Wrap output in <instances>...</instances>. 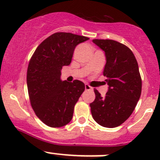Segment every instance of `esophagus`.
<instances>
[{
  "label": "esophagus",
  "mask_w": 160,
  "mask_h": 160,
  "mask_svg": "<svg viewBox=\"0 0 160 160\" xmlns=\"http://www.w3.org/2000/svg\"><path fill=\"white\" fill-rule=\"evenodd\" d=\"M85 89H86L87 90H90L93 89V88H92V87H90L89 84L86 83V84H85Z\"/></svg>",
  "instance_id": "1"
}]
</instances>
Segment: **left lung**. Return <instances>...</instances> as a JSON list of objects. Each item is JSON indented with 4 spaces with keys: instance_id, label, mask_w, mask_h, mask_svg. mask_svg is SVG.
I'll use <instances>...</instances> for the list:
<instances>
[{
    "instance_id": "8db88e82",
    "label": "left lung",
    "mask_w": 160,
    "mask_h": 160,
    "mask_svg": "<svg viewBox=\"0 0 160 160\" xmlns=\"http://www.w3.org/2000/svg\"><path fill=\"white\" fill-rule=\"evenodd\" d=\"M105 52L104 76L109 86L105 97L93 89L95 100L90 103L95 122L106 128H115L125 122L139 100L142 78L136 59L128 46L111 39H93Z\"/></svg>"
}]
</instances>
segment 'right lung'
I'll return each instance as SVG.
<instances>
[{
    "label": "right lung",
    "mask_w": 160,
    "mask_h": 160,
    "mask_svg": "<svg viewBox=\"0 0 160 160\" xmlns=\"http://www.w3.org/2000/svg\"><path fill=\"white\" fill-rule=\"evenodd\" d=\"M89 39L70 32H56L37 47L27 70V86L32 109L37 117L52 128L67 125L74 106L85 90L78 80H60L61 69L70 65L76 46Z\"/></svg>",
    "instance_id": "obj_1"
}]
</instances>
